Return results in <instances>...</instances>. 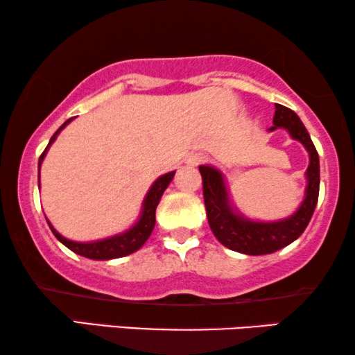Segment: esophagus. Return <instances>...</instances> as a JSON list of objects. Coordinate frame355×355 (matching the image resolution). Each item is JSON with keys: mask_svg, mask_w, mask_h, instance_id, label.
<instances>
[{"mask_svg": "<svg viewBox=\"0 0 355 355\" xmlns=\"http://www.w3.org/2000/svg\"><path fill=\"white\" fill-rule=\"evenodd\" d=\"M205 162H207L205 155H202V153L191 155V157L187 158V164H189V166H198V164H202V163H205Z\"/></svg>", "mask_w": 355, "mask_h": 355, "instance_id": "1", "label": "esophagus"}]
</instances>
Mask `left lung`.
Wrapping results in <instances>:
<instances>
[{"label":"left lung","mask_w":355,"mask_h":355,"mask_svg":"<svg viewBox=\"0 0 355 355\" xmlns=\"http://www.w3.org/2000/svg\"><path fill=\"white\" fill-rule=\"evenodd\" d=\"M275 106L273 128L270 130L284 128L291 137L299 140L307 148L310 155L305 198L293 216L275 223L245 220L232 211L221 173L211 166H198L203 181V200L213 234L227 249L247 255L273 254L294 242L305 231L318 202L320 159L317 148L299 116L283 105L276 103Z\"/></svg>","instance_id":"obj_1"}]
</instances>
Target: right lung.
<instances>
[{
  "instance_id": "add662e5",
  "label": "right lung",
  "mask_w": 355,
  "mask_h": 355,
  "mask_svg": "<svg viewBox=\"0 0 355 355\" xmlns=\"http://www.w3.org/2000/svg\"><path fill=\"white\" fill-rule=\"evenodd\" d=\"M71 121H72V118L67 119L66 123L62 124L55 134H53V137L50 139V144L46 145L45 152L40 155V159H38V166H40L43 158H45L46 150L50 148V145L53 142H55L56 135L60 134L61 129H64L66 124H69ZM173 178H174V171L168 173V174H163L162 178H158L157 181L153 182V186L150 187L147 197H145V200H144L142 216H140V220L135 223V225L130 227L129 231H125L119 236H113V237H110V239L96 241V242H74V241L66 239V237H62L60 232H58L55 227L51 226V223L46 220L48 226H50L53 234L56 236V239L62 242V244H64L67 249H71L72 252H76V254H79L82 257H87V259L111 260V259H119V257H125V255L132 254V252H135V250H139L140 247H142L145 242H147L150 234H152V231L155 227V211H157L159 198H162L163 192L166 191L169 182L173 181Z\"/></svg>"
}]
</instances>
